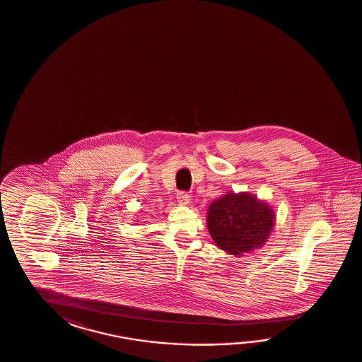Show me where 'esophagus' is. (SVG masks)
Masks as SVG:
<instances>
[{
	"mask_svg": "<svg viewBox=\"0 0 362 362\" xmlns=\"http://www.w3.org/2000/svg\"><path fill=\"white\" fill-rule=\"evenodd\" d=\"M177 201H178L180 204L186 206V204H189V202H190V195L185 193V192H181V193L177 194Z\"/></svg>",
	"mask_w": 362,
	"mask_h": 362,
	"instance_id": "34e87169",
	"label": "esophagus"
}]
</instances>
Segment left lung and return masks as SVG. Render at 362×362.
<instances>
[{"mask_svg":"<svg viewBox=\"0 0 362 362\" xmlns=\"http://www.w3.org/2000/svg\"><path fill=\"white\" fill-rule=\"evenodd\" d=\"M275 223L272 206L247 192H228L212 201L207 211V228L214 243L238 257L266 244Z\"/></svg>","mask_w":362,"mask_h":362,"instance_id":"8db88e82","label":"left lung"}]
</instances>
